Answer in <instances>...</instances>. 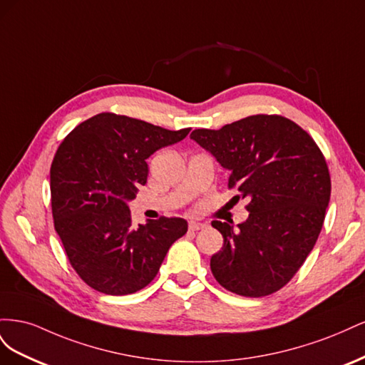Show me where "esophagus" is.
Wrapping results in <instances>:
<instances>
[{"mask_svg": "<svg viewBox=\"0 0 365 365\" xmlns=\"http://www.w3.org/2000/svg\"><path fill=\"white\" fill-rule=\"evenodd\" d=\"M205 227H207V224H202V222H190L189 224L190 231H197V230H202Z\"/></svg>", "mask_w": 365, "mask_h": 365, "instance_id": "1", "label": "esophagus"}]
</instances>
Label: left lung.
Returning <instances> with one entry per match:
<instances>
[{"label":"left lung","instance_id":"obj_1","mask_svg":"<svg viewBox=\"0 0 365 365\" xmlns=\"http://www.w3.org/2000/svg\"><path fill=\"white\" fill-rule=\"evenodd\" d=\"M190 138L230 172L236 200L250 201L235 228L213 220L224 237L210 268L225 289L264 297L300 269L322 231L330 175L314 138L292 120L257 114L220 129H195Z\"/></svg>","mask_w":365,"mask_h":365}]
</instances>
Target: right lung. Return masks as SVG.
<instances>
[{"label":"right lung","mask_w":365,"mask_h":365,"mask_svg":"<svg viewBox=\"0 0 365 365\" xmlns=\"http://www.w3.org/2000/svg\"><path fill=\"white\" fill-rule=\"evenodd\" d=\"M189 132L102 113L61 143L50 169L54 230L71 267L93 289L108 295L143 289L173 242L187 233L182 217L163 216L135 227L128 202L148 181L146 160Z\"/></svg>","instance_id":"1"}]
</instances>
